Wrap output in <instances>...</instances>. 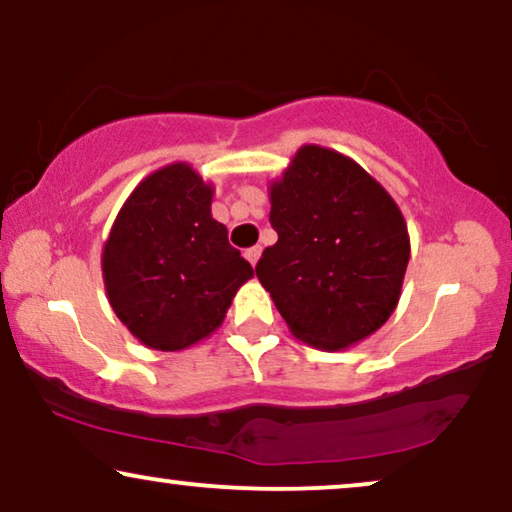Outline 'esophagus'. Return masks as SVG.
Listing matches in <instances>:
<instances>
[{"label": "esophagus", "instance_id": "34e87169", "mask_svg": "<svg viewBox=\"0 0 512 512\" xmlns=\"http://www.w3.org/2000/svg\"><path fill=\"white\" fill-rule=\"evenodd\" d=\"M261 251H263V249L256 244V247H249L247 251H244V256H247V261H249L251 265H256L258 258H261Z\"/></svg>", "mask_w": 512, "mask_h": 512}]
</instances>
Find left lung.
Segmentation results:
<instances>
[{"mask_svg": "<svg viewBox=\"0 0 512 512\" xmlns=\"http://www.w3.org/2000/svg\"><path fill=\"white\" fill-rule=\"evenodd\" d=\"M277 242L256 277L291 333L317 349H345L396 310L410 261L394 198L352 158L307 144L270 186Z\"/></svg>", "mask_w": 512, "mask_h": 512, "instance_id": "left-lung-1", "label": "left lung"}]
</instances>
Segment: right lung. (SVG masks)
Masks as SVG:
<instances>
[{"instance_id": "right-lung-1", "label": "right lung", "mask_w": 512, "mask_h": 512, "mask_svg": "<svg viewBox=\"0 0 512 512\" xmlns=\"http://www.w3.org/2000/svg\"><path fill=\"white\" fill-rule=\"evenodd\" d=\"M212 195L191 165L160 167L130 193L104 242L109 303L146 347L179 352L207 338L254 277L212 216Z\"/></svg>"}]
</instances>
